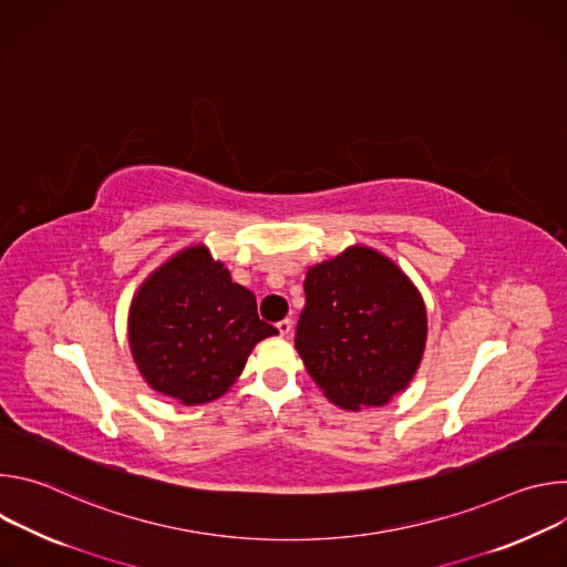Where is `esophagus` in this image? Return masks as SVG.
I'll use <instances>...</instances> for the list:
<instances>
[{"mask_svg": "<svg viewBox=\"0 0 567 567\" xmlns=\"http://www.w3.org/2000/svg\"><path fill=\"white\" fill-rule=\"evenodd\" d=\"M276 328H278V334H280V337H289V334H291V320H289V318H282L280 322H276Z\"/></svg>", "mask_w": 567, "mask_h": 567, "instance_id": "esophagus-1", "label": "esophagus"}]
</instances>
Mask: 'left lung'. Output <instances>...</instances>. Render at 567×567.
<instances>
[{"label":"left lung","instance_id":"1","mask_svg":"<svg viewBox=\"0 0 567 567\" xmlns=\"http://www.w3.org/2000/svg\"><path fill=\"white\" fill-rule=\"evenodd\" d=\"M293 343L339 409L383 406L420 368L426 307L392 260L357 245L309 267Z\"/></svg>","mask_w":567,"mask_h":567}]
</instances>
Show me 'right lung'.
<instances>
[{
	"instance_id": "add662e5",
	"label": "right lung",
	"mask_w": 567,
	"mask_h": 567,
	"mask_svg": "<svg viewBox=\"0 0 567 567\" xmlns=\"http://www.w3.org/2000/svg\"><path fill=\"white\" fill-rule=\"evenodd\" d=\"M278 334L260 320L256 296L230 280L202 245L152 271L127 318L134 363L152 390L186 406L221 396L256 343Z\"/></svg>"
}]
</instances>
